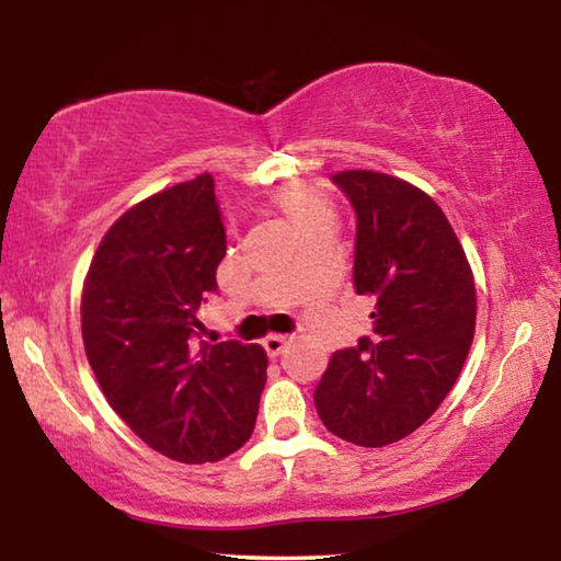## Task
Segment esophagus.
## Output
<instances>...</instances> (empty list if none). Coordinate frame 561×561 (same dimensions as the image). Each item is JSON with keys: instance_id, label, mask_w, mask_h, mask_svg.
Masks as SVG:
<instances>
[{"instance_id": "esophagus-1", "label": "esophagus", "mask_w": 561, "mask_h": 561, "mask_svg": "<svg viewBox=\"0 0 561 561\" xmlns=\"http://www.w3.org/2000/svg\"><path fill=\"white\" fill-rule=\"evenodd\" d=\"M262 344H264V351H267L270 358H277V356L284 354V351H287L289 339L287 336H279V334H270L267 339L262 341Z\"/></svg>"}]
</instances>
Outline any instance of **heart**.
I'll use <instances>...</instances> for the list:
<instances>
[{
	"label": "heart",
	"instance_id": "obj_1",
	"mask_svg": "<svg viewBox=\"0 0 561 561\" xmlns=\"http://www.w3.org/2000/svg\"><path fill=\"white\" fill-rule=\"evenodd\" d=\"M272 205L274 210L287 217V222L301 234V240L321 230H331L336 220L329 197L317 185L304 183V180H289L279 185L272 195Z\"/></svg>",
	"mask_w": 561,
	"mask_h": 561
}]
</instances>
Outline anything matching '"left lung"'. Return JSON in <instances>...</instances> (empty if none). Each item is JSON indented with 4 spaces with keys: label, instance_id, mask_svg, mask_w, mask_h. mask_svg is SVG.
<instances>
[{
    "label": "left lung",
    "instance_id": "8db88e82",
    "mask_svg": "<svg viewBox=\"0 0 561 561\" xmlns=\"http://www.w3.org/2000/svg\"><path fill=\"white\" fill-rule=\"evenodd\" d=\"M356 210V294L374 334L341 348L314 391L327 428L381 448L411 435L458 381L474 336L472 270L431 195L374 170L331 175Z\"/></svg>",
    "mask_w": 561,
    "mask_h": 561
}]
</instances>
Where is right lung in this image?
Wrapping results in <instances>:
<instances>
[{
	"label": "right lung",
	"instance_id": "right-lung-1",
	"mask_svg": "<svg viewBox=\"0 0 561 561\" xmlns=\"http://www.w3.org/2000/svg\"><path fill=\"white\" fill-rule=\"evenodd\" d=\"M227 252L210 173L146 197L103 234L83 282L89 364L128 428L170 460H222L250 440L267 354L201 341L197 309Z\"/></svg>",
	"mask_w": 561,
	"mask_h": 561
}]
</instances>
